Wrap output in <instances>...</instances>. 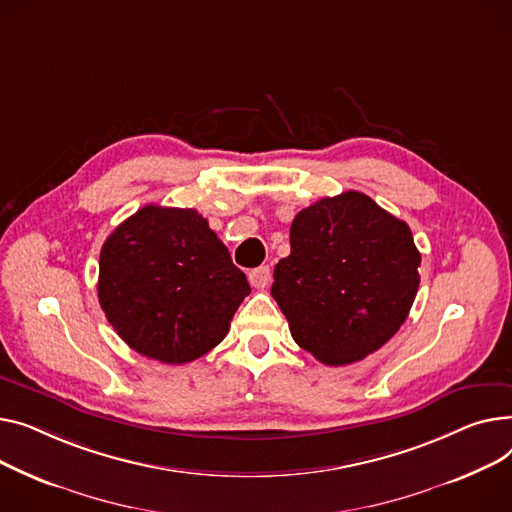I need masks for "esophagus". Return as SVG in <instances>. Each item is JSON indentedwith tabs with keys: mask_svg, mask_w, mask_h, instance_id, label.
<instances>
[{
	"mask_svg": "<svg viewBox=\"0 0 512 512\" xmlns=\"http://www.w3.org/2000/svg\"><path fill=\"white\" fill-rule=\"evenodd\" d=\"M250 285L256 289H264L270 283V268L268 266H258L254 270H250Z\"/></svg>",
	"mask_w": 512,
	"mask_h": 512,
	"instance_id": "obj_1",
	"label": "esophagus"
}]
</instances>
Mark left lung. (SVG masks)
I'll return each instance as SVG.
<instances>
[{
  "instance_id": "1",
  "label": "left lung",
  "mask_w": 512,
  "mask_h": 512,
  "mask_svg": "<svg viewBox=\"0 0 512 512\" xmlns=\"http://www.w3.org/2000/svg\"><path fill=\"white\" fill-rule=\"evenodd\" d=\"M289 242L270 293L293 341L322 364L364 359L407 320L422 256L409 225L370 196L349 190L299 210Z\"/></svg>"
}]
</instances>
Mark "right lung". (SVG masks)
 Here are the masks:
<instances>
[{"instance_id": "add662e5", "label": "right lung", "mask_w": 512, "mask_h": 512, "mask_svg": "<svg viewBox=\"0 0 512 512\" xmlns=\"http://www.w3.org/2000/svg\"><path fill=\"white\" fill-rule=\"evenodd\" d=\"M97 291L134 351L188 364L225 339L250 285L198 210L148 204L105 239Z\"/></svg>"}]
</instances>
